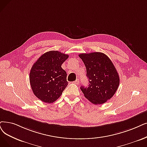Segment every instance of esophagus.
Instances as JSON below:
<instances>
[{"instance_id": "34e87169", "label": "esophagus", "mask_w": 147, "mask_h": 147, "mask_svg": "<svg viewBox=\"0 0 147 147\" xmlns=\"http://www.w3.org/2000/svg\"><path fill=\"white\" fill-rule=\"evenodd\" d=\"M79 82H80V81H79V79L78 78V79H77V80H76L74 81V83L78 84L79 83Z\"/></svg>"}]
</instances>
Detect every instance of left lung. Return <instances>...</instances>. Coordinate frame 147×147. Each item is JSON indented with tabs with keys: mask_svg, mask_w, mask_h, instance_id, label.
<instances>
[{
	"mask_svg": "<svg viewBox=\"0 0 147 147\" xmlns=\"http://www.w3.org/2000/svg\"><path fill=\"white\" fill-rule=\"evenodd\" d=\"M86 68L88 87L81 86L84 96L93 104L105 103L114 95L119 84L118 72L110 58L102 52L81 54Z\"/></svg>",
	"mask_w": 147,
	"mask_h": 147,
	"instance_id": "left-lung-1",
	"label": "left lung"
}]
</instances>
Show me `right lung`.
<instances>
[{"label":"right lung","instance_id":"right-lung-1","mask_svg":"<svg viewBox=\"0 0 147 147\" xmlns=\"http://www.w3.org/2000/svg\"><path fill=\"white\" fill-rule=\"evenodd\" d=\"M67 54L57 51L43 54L35 63L29 73V82L34 94L40 100L52 103L58 99L68 85L67 74L62 64Z\"/></svg>","mask_w":147,"mask_h":147}]
</instances>
